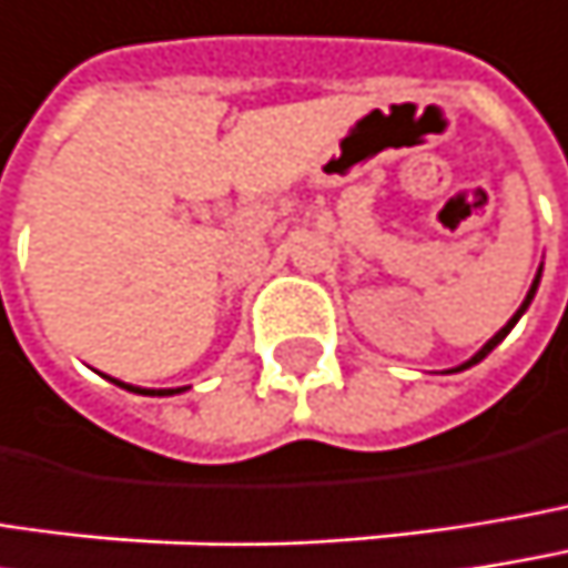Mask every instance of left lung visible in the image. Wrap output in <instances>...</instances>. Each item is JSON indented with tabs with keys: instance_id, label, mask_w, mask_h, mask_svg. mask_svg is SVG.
Wrapping results in <instances>:
<instances>
[{
	"instance_id": "left-lung-1",
	"label": "left lung",
	"mask_w": 568,
	"mask_h": 568,
	"mask_svg": "<svg viewBox=\"0 0 568 568\" xmlns=\"http://www.w3.org/2000/svg\"><path fill=\"white\" fill-rule=\"evenodd\" d=\"M537 285H540V273H537V280H534V285H530V292H527V298H524V305H520V308H517V315H514V318H510V322H507V325H504V328H500V332H497V335L490 337L488 344H485V347H481V351H478V354H475V357H471V361H468V364H462V367H458V371H465V367H471V364H478V361H481V357H488L490 351H494V347H497V341H504V335H507V332H510V328H514V325H517V318H520V315H524V308H527V305H530V298H534V292H537Z\"/></svg>"
}]
</instances>
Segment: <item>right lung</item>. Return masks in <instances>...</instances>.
Listing matches in <instances>:
<instances>
[{
	"instance_id": "add662e5",
	"label": "right lung",
	"mask_w": 568,
	"mask_h": 568,
	"mask_svg": "<svg viewBox=\"0 0 568 568\" xmlns=\"http://www.w3.org/2000/svg\"><path fill=\"white\" fill-rule=\"evenodd\" d=\"M113 384H116V381H113ZM120 387H126V384H120ZM126 389H132V387H126Z\"/></svg>"
}]
</instances>
